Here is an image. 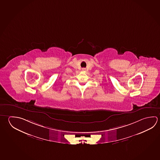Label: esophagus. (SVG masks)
<instances>
[{
	"instance_id": "esophagus-1",
	"label": "esophagus",
	"mask_w": 160,
	"mask_h": 160,
	"mask_svg": "<svg viewBox=\"0 0 160 160\" xmlns=\"http://www.w3.org/2000/svg\"><path fill=\"white\" fill-rule=\"evenodd\" d=\"M82 70L85 71V68H82Z\"/></svg>"
}]
</instances>
